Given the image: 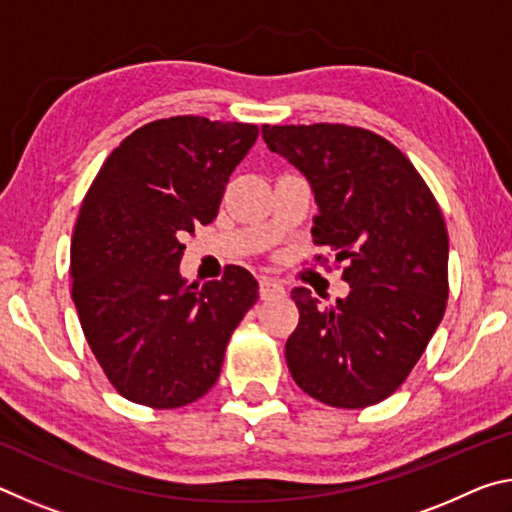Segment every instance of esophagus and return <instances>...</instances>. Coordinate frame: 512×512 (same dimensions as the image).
Listing matches in <instances>:
<instances>
[{"instance_id": "1", "label": "esophagus", "mask_w": 512, "mask_h": 512, "mask_svg": "<svg viewBox=\"0 0 512 512\" xmlns=\"http://www.w3.org/2000/svg\"><path fill=\"white\" fill-rule=\"evenodd\" d=\"M259 296H262V300L284 296V287L277 280H273V277H262L259 280Z\"/></svg>"}]
</instances>
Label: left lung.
Instances as JSON below:
<instances>
[{"instance_id": "obj_1", "label": "left lung", "mask_w": 512, "mask_h": 512, "mask_svg": "<svg viewBox=\"0 0 512 512\" xmlns=\"http://www.w3.org/2000/svg\"><path fill=\"white\" fill-rule=\"evenodd\" d=\"M268 149L314 192L316 246L334 253L350 284L320 307L291 291L298 327L284 352L296 384L336 409H363L397 391L422 357L447 305L449 239L443 212L406 155L345 124L262 126Z\"/></svg>"}]
</instances>
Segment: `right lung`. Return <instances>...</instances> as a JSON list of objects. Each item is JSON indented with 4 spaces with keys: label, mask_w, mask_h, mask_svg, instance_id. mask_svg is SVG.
<instances>
[{
    "label": "right lung",
    "mask_w": 512,
    "mask_h": 512,
    "mask_svg": "<svg viewBox=\"0 0 512 512\" xmlns=\"http://www.w3.org/2000/svg\"><path fill=\"white\" fill-rule=\"evenodd\" d=\"M257 135L239 121H151L108 155L83 198L72 300L94 357L126 400L178 409L219 379L259 287L241 266L221 282L187 284L183 237L219 214L230 173Z\"/></svg>",
    "instance_id": "add662e5"
}]
</instances>
